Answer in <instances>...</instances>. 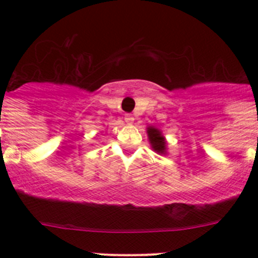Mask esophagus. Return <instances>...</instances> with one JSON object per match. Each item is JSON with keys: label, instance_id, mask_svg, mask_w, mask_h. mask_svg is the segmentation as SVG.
<instances>
[{"label": "esophagus", "instance_id": "1", "mask_svg": "<svg viewBox=\"0 0 258 258\" xmlns=\"http://www.w3.org/2000/svg\"><path fill=\"white\" fill-rule=\"evenodd\" d=\"M124 120H126V123L131 124V123H134L135 118H134V115H132V114H126V115H124Z\"/></svg>", "mask_w": 258, "mask_h": 258}]
</instances>
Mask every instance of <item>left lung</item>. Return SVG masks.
Masks as SVG:
<instances>
[{
    "label": "left lung",
    "instance_id": "1",
    "mask_svg": "<svg viewBox=\"0 0 258 258\" xmlns=\"http://www.w3.org/2000/svg\"><path fill=\"white\" fill-rule=\"evenodd\" d=\"M148 135H149L150 144H152L153 149L158 153H164V150H166V141H164L159 130L154 128V127H149L148 128Z\"/></svg>",
    "mask_w": 258,
    "mask_h": 258
}]
</instances>
